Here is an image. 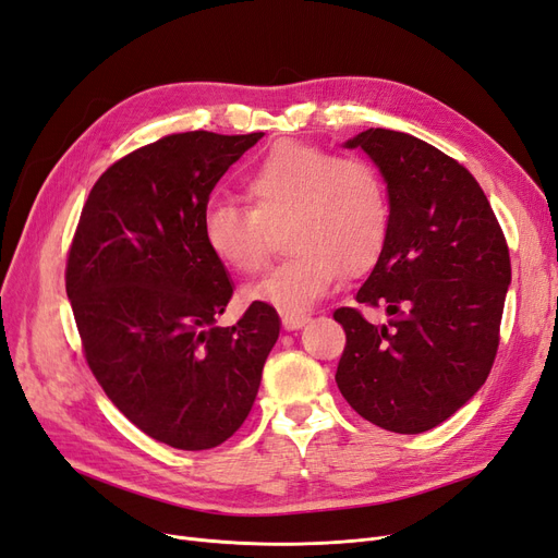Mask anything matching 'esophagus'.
<instances>
[{"label":"esophagus","instance_id":"34e87169","mask_svg":"<svg viewBox=\"0 0 558 558\" xmlns=\"http://www.w3.org/2000/svg\"><path fill=\"white\" fill-rule=\"evenodd\" d=\"M281 320H283L286 330H298V328L307 324L310 316H305V314H281Z\"/></svg>","mask_w":558,"mask_h":558}]
</instances>
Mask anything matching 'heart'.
Masks as SVG:
<instances>
[{
	"instance_id": "obj_1",
	"label": "heart",
	"mask_w": 558,
	"mask_h": 558,
	"mask_svg": "<svg viewBox=\"0 0 558 558\" xmlns=\"http://www.w3.org/2000/svg\"><path fill=\"white\" fill-rule=\"evenodd\" d=\"M248 207L211 202L202 238L211 256L234 275L253 277L267 265L272 232L283 230L293 256L244 298L283 314L307 312L342 275H363L386 246L391 226L388 191L377 167L361 158L283 140L244 174Z\"/></svg>"
}]
</instances>
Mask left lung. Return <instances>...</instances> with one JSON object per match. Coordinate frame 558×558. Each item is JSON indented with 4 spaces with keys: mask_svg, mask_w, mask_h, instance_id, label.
<instances>
[{
    "mask_svg": "<svg viewBox=\"0 0 558 558\" xmlns=\"http://www.w3.org/2000/svg\"><path fill=\"white\" fill-rule=\"evenodd\" d=\"M344 148H363L388 191L386 246L356 293L388 320L335 310L347 332L335 381L369 424L416 435L459 412L492 373L510 251L475 177L442 150L384 128Z\"/></svg>",
    "mask_w": 558,
    "mask_h": 558,
    "instance_id": "8db88e82",
    "label": "left lung"
}]
</instances>
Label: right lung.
Returning <instances> with one entry per match:
<instances>
[{
    "mask_svg": "<svg viewBox=\"0 0 558 558\" xmlns=\"http://www.w3.org/2000/svg\"><path fill=\"white\" fill-rule=\"evenodd\" d=\"M260 137L181 132L118 160L93 185L66 260L93 375L174 449L218 447L244 424L279 340L281 320L260 302L216 324L234 286L202 238L214 185Z\"/></svg>",
    "mask_w": 558,
    "mask_h": 558,
    "instance_id": "add662e5",
    "label": "right lung"
}]
</instances>
